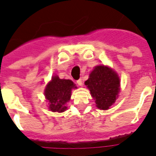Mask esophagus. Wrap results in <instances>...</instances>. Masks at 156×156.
Instances as JSON below:
<instances>
[{
	"instance_id": "1",
	"label": "esophagus",
	"mask_w": 156,
	"mask_h": 156,
	"mask_svg": "<svg viewBox=\"0 0 156 156\" xmlns=\"http://www.w3.org/2000/svg\"><path fill=\"white\" fill-rule=\"evenodd\" d=\"M77 84H78V86H82V79H78V80H77Z\"/></svg>"
}]
</instances>
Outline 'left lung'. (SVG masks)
<instances>
[{
  "mask_svg": "<svg viewBox=\"0 0 156 156\" xmlns=\"http://www.w3.org/2000/svg\"><path fill=\"white\" fill-rule=\"evenodd\" d=\"M98 108L106 110L115 102L119 90L120 78L116 72L105 66H97L85 82Z\"/></svg>",
  "mask_w": 156,
  "mask_h": 156,
  "instance_id": "8db88e82",
  "label": "left lung"
}]
</instances>
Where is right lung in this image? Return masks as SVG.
Wrapping results in <instances>:
<instances>
[{
    "label": "right lung",
    "mask_w": 156,
    "mask_h": 156,
    "mask_svg": "<svg viewBox=\"0 0 156 156\" xmlns=\"http://www.w3.org/2000/svg\"><path fill=\"white\" fill-rule=\"evenodd\" d=\"M77 88L74 82L67 79H60L58 76L52 77L51 81L45 89L49 109L52 112H62L67 108L66 103L70 101L72 89Z\"/></svg>",
    "instance_id": "right-lung-1"
}]
</instances>
